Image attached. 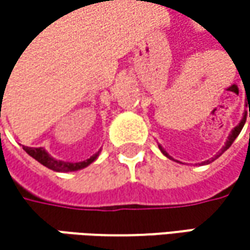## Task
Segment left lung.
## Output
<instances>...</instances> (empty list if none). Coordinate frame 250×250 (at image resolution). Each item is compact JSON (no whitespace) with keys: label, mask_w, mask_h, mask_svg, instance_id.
I'll return each instance as SVG.
<instances>
[{"label":"left lung","mask_w":250,"mask_h":250,"mask_svg":"<svg viewBox=\"0 0 250 250\" xmlns=\"http://www.w3.org/2000/svg\"><path fill=\"white\" fill-rule=\"evenodd\" d=\"M245 122H246V116H245V117L242 119V122L239 123V125H236V127H234V128L231 130V133L229 134V137H227V142H226L225 147L222 149V153H223L225 150H227V149H229V147L231 146V143L234 142V139H236V137L239 136V133H240V130L243 128V125H245ZM159 149H161V152H162V153H164V155H165L167 158H169V159H171V156H169V155H168V153H167V152H165V150L162 149V146H161V145H159ZM222 153H220V155H222ZM220 155H217L216 158H219ZM207 162H208V161H207Z\"/></svg>","instance_id":"obj_1"}]
</instances>
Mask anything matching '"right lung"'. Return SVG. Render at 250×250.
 <instances>
[{
	"mask_svg": "<svg viewBox=\"0 0 250 250\" xmlns=\"http://www.w3.org/2000/svg\"><path fill=\"white\" fill-rule=\"evenodd\" d=\"M1 95H2V94H1ZM2 97H4V95H2ZM1 104H2V101H1ZM23 149H24L25 152H27L31 158H34L37 162H40V164L44 165L46 168H49V169H52V171H56V172H74V171H79V169H82V168H86V167L91 165V164L98 158V155H100V150H98L95 155H92L91 158H88V159H85V161H82V162H66V161H58V159L52 158L43 147H28V146H23Z\"/></svg>",
	"mask_w": 250,
	"mask_h": 250,
	"instance_id": "right-lung-1",
	"label": "right lung"
}]
</instances>
